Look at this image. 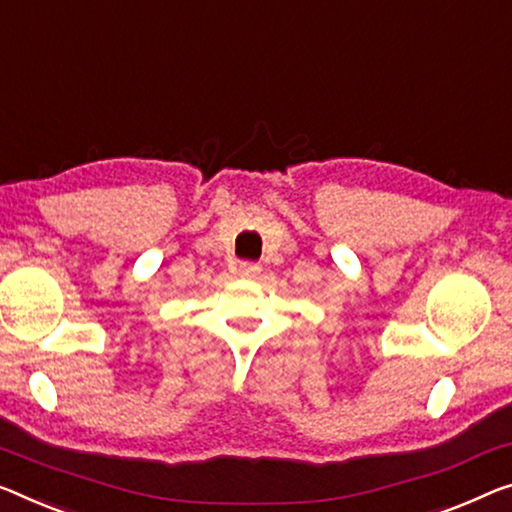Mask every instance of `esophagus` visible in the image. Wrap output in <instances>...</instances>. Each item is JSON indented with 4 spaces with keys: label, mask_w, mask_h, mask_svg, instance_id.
I'll list each match as a JSON object with an SVG mask.
<instances>
[{
    "label": "esophagus",
    "mask_w": 512,
    "mask_h": 512,
    "mask_svg": "<svg viewBox=\"0 0 512 512\" xmlns=\"http://www.w3.org/2000/svg\"><path fill=\"white\" fill-rule=\"evenodd\" d=\"M262 273V266L255 262H241L239 264V276L241 278H257Z\"/></svg>",
    "instance_id": "esophagus-1"
}]
</instances>
